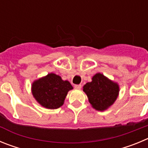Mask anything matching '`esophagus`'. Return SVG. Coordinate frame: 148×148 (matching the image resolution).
I'll return each mask as SVG.
<instances>
[{
    "label": "esophagus",
    "mask_w": 148,
    "mask_h": 148,
    "mask_svg": "<svg viewBox=\"0 0 148 148\" xmlns=\"http://www.w3.org/2000/svg\"><path fill=\"white\" fill-rule=\"evenodd\" d=\"M74 87H75V89H76V90H80V89L82 88V85H81V84H75V85L74 86Z\"/></svg>",
    "instance_id": "obj_1"
}]
</instances>
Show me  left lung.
<instances>
[{
	"label": "left lung",
	"mask_w": 148,
	"mask_h": 148,
	"mask_svg": "<svg viewBox=\"0 0 148 148\" xmlns=\"http://www.w3.org/2000/svg\"><path fill=\"white\" fill-rule=\"evenodd\" d=\"M92 108L98 111H104L113 105L119 93L118 83L110 80L100 73L92 78L83 87Z\"/></svg>",
	"instance_id": "1"
}]
</instances>
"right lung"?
I'll return each instance as SVG.
<instances>
[{
	"label": "right lung",
	"mask_w": 148,
	"mask_h": 148,
	"mask_svg": "<svg viewBox=\"0 0 148 148\" xmlns=\"http://www.w3.org/2000/svg\"><path fill=\"white\" fill-rule=\"evenodd\" d=\"M73 87L68 81L62 80L60 75L49 73L34 81L32 93L40 105L47 109H57L64 102L67 92Z\"/></svg>",
	"instance_id": "right-lung-1"
}]
</instances>
